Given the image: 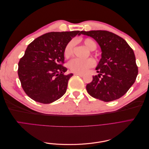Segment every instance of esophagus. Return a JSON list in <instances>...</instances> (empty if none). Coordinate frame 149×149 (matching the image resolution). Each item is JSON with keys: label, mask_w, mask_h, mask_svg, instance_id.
I'll use <instances>...</instances> for the list:
<instances>
[{"label": "esophagus", "mask_w": 149, "mask_h": 149, "mask_svg": "<svg viewBox=\"0 0 149 149\" xmlns=\"http://www.w3.org/2000/svg\"><path fill=\"white\" fill-rule=\"evenodd\" d=\"M74 75H76V76H81V77H83V76H84L83 74H80V73H74Z\"/></svg>", "instance_id": "esophagus-1"}]
</instances>
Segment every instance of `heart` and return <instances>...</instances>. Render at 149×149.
Returning a JSON list of instances; mask_svg holds the SVG:
<instances>
[{
	"label": "heart",
	"instance_id": "1",
	"mask_svg": "<svg viewBox=\"0 0 149 149\" xmlns=\"http://www.w3.org/2000/svg\"><path fill=\"white\" fill-rule=\"evenodd\" d=\"M84 45L89 50H94L96 48V43L91 38H86L83 40ZM74 47V41L71 40L65 45L63 49L64 56L67 59L71 58L73 55V49ZM95 62L92 58H88L86 60L73 59L70 61L68 63V68L71 71L75 73H84L86 72L90 68L93 67Z\"/></svg>",
	"mask_w": 149,
	"mask_h": 149
}]
</instances>
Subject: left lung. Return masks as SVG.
<instances>
[{
	"label": "left lung",
	"instance_id": "left-lung-1",
	"mask_svg": "<svg viewBox=\"0 0 149 149\" xmlns=\"http://www.w3.org/2000/svg\"><path fill=\"white\" fill-rule=\"evenodd\" d=\"M93 38L101 49L97 73L86 85L88 93L98 100L109 102L121 97L134 83L138 67L133 49L125 40L106 30L81 31Z\"/></svg>",
	"mask_w": 149,
	"mask_h": 149
}]
</instances>
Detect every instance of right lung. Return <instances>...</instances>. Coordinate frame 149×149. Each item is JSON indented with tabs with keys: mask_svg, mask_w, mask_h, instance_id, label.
<instances>
[{
	"mask_svg": "<svg viewBox=\"0 0 149 149\" xmlns=\"http://www.w3.org/2000/svg\"><path fill=\"white\" fill-rule=\"evenodd\" d=\"M81 31L49 32L35 39L19 62L18 75L25 93L43 104L56 101L66 91L73 74L65 75L63 49L67 43Z\"/></svg>",
	"mask_w": 149,
	"mask_h": 149,
	"instance_id": "1",
	"label": "right lung"
}]
</instances>
